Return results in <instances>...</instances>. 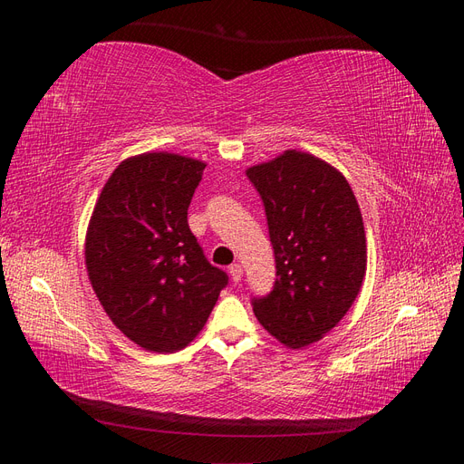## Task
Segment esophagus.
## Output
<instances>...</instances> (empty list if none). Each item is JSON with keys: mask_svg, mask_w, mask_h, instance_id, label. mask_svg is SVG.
Segmentation results:
<instances>
[{"mask_svg": "<svg viewBox=\"0 0 464 464\" xmlns=\"http://www.w3.org/2000/svg\"><path fill=\"white\" fill-rule=\"evenodd\" d=\"M228 273H230V278L234 280V283H240L242 276H244L242 265H240V263H232V265L228 266Z\"/></svg>", "mask_w": 464, "mask_h": 464, "instance_id": "1", "label": "esophagus"}]
</instances>
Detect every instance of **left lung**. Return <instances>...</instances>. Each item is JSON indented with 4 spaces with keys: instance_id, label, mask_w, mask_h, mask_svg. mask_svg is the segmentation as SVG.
<instances>
[{
    "instance_id": "obj_1",
    "label": "left lung",
    "mask_w": 464,
    "mask_h": 464,
    "mask_svg": "<svg viewBox=\"0 0 464 464\" xmlns=\"http://www.w3.org/2000/svg\"><path fill=\"white\" fill-rule=\"evenodd\" d=\"M261 195L276 280L254 314L276 341L302 348L354 304L366 275V232L346 178L314 154L286 150L247 168Z\"/></svg>"
}]
</instances>
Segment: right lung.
Returning <instances> with one entry per match:
<instances>
[{
	"label": "right lung",
	"mask_w": 464,
	"mask_h": 464,
	"mask_svg": "<svg viewBox=\"0 0 464 464\" xmlns=\"http://www.w3.org/2000/svg\"><path fill=\"white\" fill-rule=\"evenodd\" d=\"M205 166L174 152L123 160L89 222L85 261L96 298L111 323L150 353L188 346L228 285L188 224Z\"/></svg>",
	"instance_id": "right-lung-1"
}]
</instances>
